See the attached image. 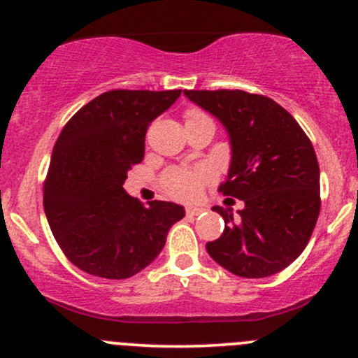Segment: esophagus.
I'll return each mask as SVG.
<instances>
[{
	"mask_svg": "<svg viewBox=\"0 0 358 358\" xmlns=\"http://www.w3.org/2000/svg\"><path fill=\"white\" fill-rule=\"evenodd\" d=\"M187 215L188 217H196V215H200V213L203 212V208H199V207H187Z\"/></svg>",
	"mask_w": 358,
	"mask_h": 358,
	"instance_id": "1",
	"label": "esophagus"
}]
</instances>
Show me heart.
<instances>
[{
    "instance_id": "b5f03b06",
    "label": "heart",
    "mask_w": 358,
    "mask_h": 358,
    "mask_svg": "<svg viewBox=\"0 0 358 358\" xmlns=\"http://www.w3.org/2000/svg\"><path fill=\"white\" fill-rule=\"evenodd\" d=\"M207 117L203 113L196 109L187 110L185 114V121H199V119ZM212 170L207 166H196V168H171L163 175L162 182L165 190L170 193L171 196L178 200H193L200 195V190L207 182L212 180Z\"/></svg>"
}]
</instances>
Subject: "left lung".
<instances>
[{"label": "left lung", "mask_w": 358, "mask_h": 358, "mask_svg": "<svg viewBox=\"0 0 358 358\" xmlns=\"http://www.w3.org/2000/svg\"><path fill=\"white\" fill-rule=\"evenodd\" d=\"M222 122L231 139V166L219 192L244 202L213 207L224 234L207 242L217 264L241 278L279 273L306 248L320 215V166L313 145L285 108L244 90H183Z\"/></svg>", "instance_id": "left-lung-1"}]
</instances>
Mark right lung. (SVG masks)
<instances>
[{
    "label": "right lung",
    "instance_id": "1",
    "mask_svg": "<svg viewBox=\"0 0 358 358\" xmlns=\"http://www.w3.org/2000/svg\"><path fill=\"white\" fill-rule=\"evenodd\" d=\"M182 90H109L77 110L52 151L43 208L69 261L92 276L126 279L158 257L182 205L145 207L122 188L143 162L148 126Z\"/></svg>",
    "mask_w": 358,
    "mask_h": 358
}]
</instances>
